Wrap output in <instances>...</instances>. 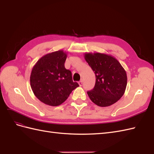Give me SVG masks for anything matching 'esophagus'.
I'll return each mask as SVG.
<instances>
[{
    "mask_svg": "<svg viewBox=\"0 0 154 154\" xmlns=\"http://www.w3.org/2000/svg\"><path fill=\"white\" fill-rule=\"evenodd\" d=\"M79 85L80 86H82V85H83V81L81 80L79 82Z\"/></svg>",
    "mask_w": 154,
    "mask_h": 154,
    "instance_id": "esophagus-1",
    "label": "esophagus"
}]
</instances>
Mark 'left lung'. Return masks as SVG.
Listing matches in <instances>:
<instances>
[{"label": "left lung", "mask_w": 154, "mask_h": 154, "mask_svg": "<svg viewBox=\"0 0 154 154\" xmlns=\"http://www.w3.org/2000/svg\"><path fill=\"white\" fill-rule=\"evenodd\" d=\"M85 59L96 75V83L87 94L92 102L100 107L113 104L125 91V70L113 56L99 52L85 53Z\"/></svg>", "instance_id": "8db88e82"}]
</instances>
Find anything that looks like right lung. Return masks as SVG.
<instances>
[{"mask_svg":"<svg viewBox=\"0 0 154 154\" xmlns=\"http://www.w3.org/2000/svg\"><path fill=\"white\" fill-rule=\"evenodd\" d=\"M67 53L58 51L39 59L32 69L30 85L35 96L46 105L57 106L65 102L79 84L64 66Z\"/></svg>","mask_w":154,"mask_h":154,"instance_id":"obj_1","label":"right lung"}]
</instances>
